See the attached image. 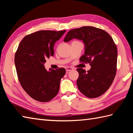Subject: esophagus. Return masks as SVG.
<instances>
[{"instance_id":"obj_1","label":"esophagus","mask_w":133,"mask_h":133,"mask_svg":"<svg viewBox=\"0 0 133 133\" xmlns=\"http://www.w3.org/2000/svg\"><path fill=\"white\" fill-rule=\"evenodd\" d=\"M73 70V68H72V67H66V70L67 71H71V70Z\"/></svg>"}]
</instances>
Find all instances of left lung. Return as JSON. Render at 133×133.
Instances as JSON below:
<instances>
[{
    "instance_id": "obj_1",
    "label": "left lung",
    "mask_w": 133,
    "mask_h": 133,
    "mask_svg": "<svg viewBox=\"0 0 133 133\" xmlns=\"http://www.w3.org/2000/svg\"><path fill=\"white\" fill-rule=\"evenodd\" d=\"M72 39L83 41L84 54L80 61L89 63L91 67L87 72L82 68L77 69L78 89L88 98L99 97L109 89L116 74V45L105 31L92 26L70 30L63 41L68 42Z\"/></svg>"
}]
</instances>
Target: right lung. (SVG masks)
<instances>
[{"label":"right lung","instance_id":"right-lung-1","mask_svg":"<svg viewBox=\"0 0 133 133\" xmlns=\"http://www.w3.org/2000/svg\"><path fill=\"white\" fill-rule=\"evenodd\" d=\"M66 30H42L28 35L20 43L15 55L18 79L27 94L39 102L51 101L59 92L66 70L47 71L46 59L54 54V46Z\"/></svg>","mask_w":133,"mask_h":133}]
</instances>
